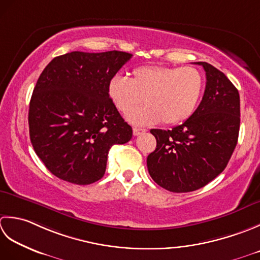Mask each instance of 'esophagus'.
Returning <instances> with one entry per match:
<instances>
[{
  "label": "esophagus",
  "mask_w": 260,
  "mask_h": 260,
  "mask_svg": "<svg viewBox=\"0 0 260 260\" xmlns=\"http://www.w3.org/2000/svg\"><path fill=\"white\" fill-rule=\"evenodd\" d=\"M146 130L145 129H139V128H134V136H139L141 134H144Z\"/></svg>",
  "instance_id": "obj_1"
}]
</instances>
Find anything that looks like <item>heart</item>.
Segmentation results:
<instances>
[{
  "instance_id": "heart-1",
  "label": "heart",
  "mask_w": 260,
  "mask_h": 260,
  "mask_svg": "<svg viewBox=\"0 0 260 260\" xmlns=\"http://www.w3.org/2000/svg\"><path fill=\"white\" fill-rule=\"evenodd\" d=\"M109 96L121 113H129L142 101L145 105L128 115L137 125L161 122L174 125L187 120L197 110L204 91L199 70L186 66H141L129 78L116 74L109 82Z\"/></svg>"
}]
</instances>
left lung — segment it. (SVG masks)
Segmentation results:
<instances>
[{
    "label": "left lung",
    "mask_w": 260,
    "mask_h": 260,
    "mask_svg": "<svg viewBox=\"0 0 260 260\" xmlns=\"http://www.w3.org/2000/svg\"><path fill=\"white\" fill-rule=\"evenodd\" d=\"M204 95L198 109L172 130L151 129L157 146L147 158L151 178L169 192L197 190L223 172L238 142L239 92L229 78L205 61Z\"/></svg>",
    "instance_id": "1"
}]
</instances>
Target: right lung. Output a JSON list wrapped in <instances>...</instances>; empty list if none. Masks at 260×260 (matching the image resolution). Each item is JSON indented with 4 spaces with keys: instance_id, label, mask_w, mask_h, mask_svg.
<instances>
[{
    "instance_id": "add662e5",
    "label": "right lung",
    "mask_w": 260,
    "mask_h": 260,
    "mask_svg": "<svg viewBox=\"0 0 260 260\" xmlns=\"http://www.w3.org/2000/svg\"><path fill=\"white\" fill-rule=\"evenodd\" d=\"M132 57L124 51H72L55 57L37 81L29 134L47 169L62 181L88 185L103 177L109 150L132 138L109 96V82Z\"/></svg>"
}]
</instances>
